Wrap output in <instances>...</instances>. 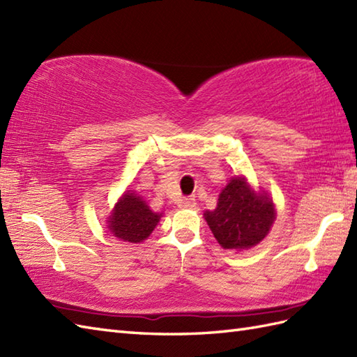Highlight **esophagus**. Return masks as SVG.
I'll use <instances>...</instances> for the list:
<instances>
[{
	"label": "esophagus",
	"instance_id": "1",
	"mask_svg": "<svg viewBox=\"0 0 357 357\" xmlns=\"http://www.w3.org/2000/svg\"><path fill=\"white\" fill-rule=\"evenodd\" d=\"M195 199L192 197H183V199L178 200V208H183V209H191L195 208Z\"/></svg>",
	"mask_w": 357,
	"mask_h": 357
}]
</instances>
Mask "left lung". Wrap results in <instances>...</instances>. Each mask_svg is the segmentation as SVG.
I'll use <instances>...</instances> for the list:
<instances>
[{
	"instance_id": "obj_1",
	"label": "left lung",
	"mask_w": 357,
	"mask_h": 357,
	"mask_svg": "<svg viewBox=\"0 0 357 357\" xmlns=\"http://www.w3.org/2000/svg\"><path fill=\"white\" fill-rule=\"evenodd\" d=\"M204 220L223 249L245 250L263 241L275 221V206L266 191L255 192L244 177H232L220 192L217 208Z\"/></svg>"
}]
</instances>
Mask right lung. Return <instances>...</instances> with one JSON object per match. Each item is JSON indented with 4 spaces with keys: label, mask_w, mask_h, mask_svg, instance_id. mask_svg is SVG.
I'll return each instance as SVG.
<instances>
[{
    "label": "right lung",
    "mask_w": 357,
    "mask_h": 357,
    "mask_svg": "<svg viewBox=\"0 0 357 357\" xmlns=\"http://www.w3.org/2000/svg\"><path fill=\"white\" fill-rule=\"evenodd\" d=\"M162 213L149 209L139 194L126 191L116 203L112 215L107 220V226L119 240L142 243L151 235Z\"/></svg>",
    "instance_id": "right-lung-1"
}]
</instances>
